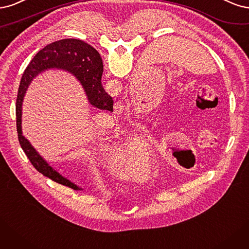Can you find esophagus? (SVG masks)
<instances>
[{
    "instance_id": "esophagus-1",
    "label": "esophagus",
    "mask_w": 249,
    "mask_h": 249,
    "mask_svg": "<svg viewBox=\"0 0 249 249\" xmlns=\"http://www.w3.org/2000/svg\"><path fill=\"white\" fill-rule=\"evenodd\" d=\"M118 106H119V107H117V108H120V110L123 109V108H122V107H123V104H122L121 102H120V104H118Z\"/></svg>"
}]
</instances>
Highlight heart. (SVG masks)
Masks as SVG:
<instances>
[{
  "label": "heart",
  "mask_w": 249,
  "mask_h": 249,
  "mask_svg": "<svg viewBox=\"0 0 249 249\" xmlns=\"http://www.w3.org/2000/svg\"><path fill=\"white\" fill-rule=\"evenodd\" d=\"M146 142L143 141L142 136L135 134L126 138L121 145L118 148V156L121 158V160L125 163H132V164H138L140 162L142 163H150L151 157L149 151H147ZM142 151V153L140 154L139 152ZM116 152L115 150L111 149L108 152V158L115 157Z\"/></svg>",
  "instance_id": "b5f03b06"
}]
</instances>
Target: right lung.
I'll list each match as a JSON object with an SVG mask.
<instances>
[{"label": "right lung", "instance_id": "obj_1", "mask_svg": "<svg viewBox=\"0 0 249 249\" xmlns=\"http://www.w3.org/2000/svg\"><path fill=\"white\" fill-rule=\"evenodd\" d=\"M49 69L65 70L74 75L83 86L88 101L94 107L113 111L114 100L101 86L103 65L99 53L79 39H62L46 45L30 62L22 74L17 99V128L23 152L36 170L45 177L74 190H83L82 187L64 177L47 163L29 140L22 135V102L26 92L32 81Z\"/></svg>", "mask_w": 249, "mask_h": 249}]
</instances>
